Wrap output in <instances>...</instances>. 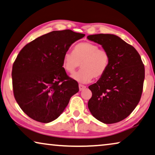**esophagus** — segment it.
Segmentation results:
<instances>
[{"label":"esophagus","mask_w":155,"mask_h":155,"mask_svg":"<svg viewBox=\"0 0 155 155\" xmlns=\"http://www.w3.org/2000/svg\"><path fill=\"white\" fill-rule=\"evenodd\" d=\"M78 87H79V90L80 91H82L85 89V88H86V86L85 85H81V84H79V85H78Z\"/></svg>","instance_id":"obj_1"}]
</instances>
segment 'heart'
<instances>
[{"label":"heart","mask_w":155,"mask_h":155,"mask_svg":"<svg viewBox=\"0 0 155 155\" xmlns=\"http://www.w3.org/2000/svg\"><path fill=\"white\" fill-rule=\"evenodd\" d=\"M110 61V54L105 49L92 43L81 42L74 46L72 52L66 51L63 54L62 67L65 72L72 74L81 63V69L71 77L78 83H87L94 77L100 78L105 74Z\"/></svg>","instance_id":"b5f03b06"}]
</instances>
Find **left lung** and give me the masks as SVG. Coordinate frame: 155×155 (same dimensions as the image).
<instances>
[{
    "label": "left lung",
    "mask_w": 155,
    "mask_h": 155,
    "mask_svg": "<svg viewBox=\"0 0 155 155\" xmlns=\"http://www.w3.org/2000/svg\"><path fill=\"white\" fill-rule=\"evenodd\" d=\"M87 38L100 44L110 56L106 72L89 86L92 96L88 101V108L101 122L115 124L128 117L141 99L144 65L136 49L119 36L99 34Z\"/></svg>",
    "instance_id": "obj_1"
}]
</instances>
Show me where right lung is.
<instances>
[{
    "label": "right lung",
    "instance_id": "right-lung-1",
    "mask_svg": "<svg viewBox=\"0 0 155 155\" xmlns=\"http://www.w3.org/2000/svg\"><path fill=\"white\" fill-rule=\"evenodd\" d=\"M84 36L70 29L53 31L20 51L12 67V86L17 104L31 119L45 124L54 121L78 92L62 59L71 45Z\"/></svg>",
    "mask_w": 155,
    "mask_h": 155
}]
</instances>
